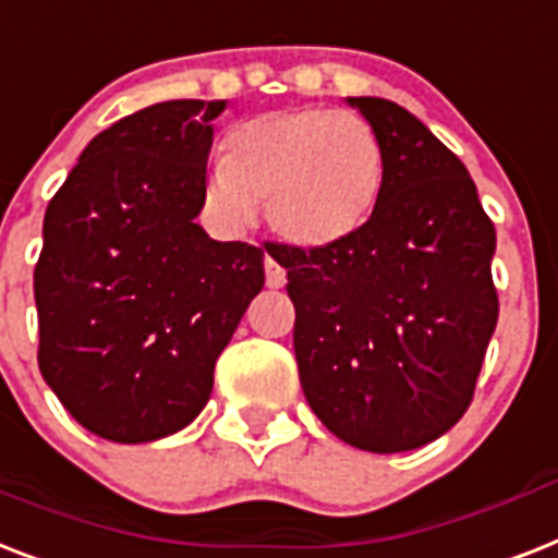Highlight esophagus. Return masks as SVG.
<instances>
[{"mask_svg": "<svg viewBox=\"0 0 558 558\" xmlns=\"http://www.w3.org/2000/svg\"><path fill=\"white\" fill-rule=\"evenodd\" d=\"M264 266H266V287H269V289H280V287H283V283H287V269H283V266H280L278 260H275V257L266 255Z\"/></svg>", "mask_w": 558, "mask_h": 558, "instance_id": "esophagus-1", "label": "esophagus"}]
</instances>
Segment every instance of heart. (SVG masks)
Segmentation results:
<instances>
[{"label":"heart","mask_w":558,"mask_h":558,"mask_svg":"<svg viewBox=\"0 0 558 558\" xmlns=\"http://www.w3.org/2000/svg\"><path fill=\"white\" fill-rule=\"evenodd\" d=\"M384 143L355 111L283 108L234 125L220 166L206 174L208 215L229 229L255 223L257 206L278 238L332 248L355 238L384 189Z\"/></svg>","instance_id":"b5f03b06"}]
</instances>
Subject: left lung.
<instances>
[{"label": "left lung", "mask_w": 558, "mask_h": 558, "mask_svg": "<svg viewBox=\"0 0 558 558\" xmlns=\"http://www.w3.org/2000/svg\"><path fill=\"white\" fill-rule=\"evenodd\" d=\"M384 143L369 223L332 248L271 246L294 303L303 396L329 433L404 452L468 412L499 320L496 229L464 162L407 108L350 97Z\"/></svg>", "instance_id": "8db88e82"}]
</instances>
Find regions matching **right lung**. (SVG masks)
Segmentation results:
<instances>
[{
  "label": "right lung",
  "mask_w": 558,
  "mask_h": 558,
  "mask_svg": "<svg viewBox=\"0 0 558 558\" xmlns=\"http://www.w3.org/2000/svg\"><path fill=\"white\" fill-rule=\"evenodd\" d=\"M223 108L171 99L122 117L85 146L45 211L39 373L108 441H154L192 424L264 289V248L220 243L194 223Z\"/></svg>",
  "instance_id": "obj_1"
}]
</instances>
